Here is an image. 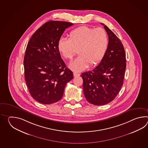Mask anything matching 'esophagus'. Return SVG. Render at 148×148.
Returning a JSON list of instances; mask_svg holds the SVG:
<instances>
[{
	"instance_id": "1",
	"label": "esophagus",
	"mask_w": 148,
	"mask_h": 148,
	"mask_svg": "<svg viewBox=\"0 0 148 148\" xmlns=\"http://www.w3.org/2000/svg\"><path fill=\"white\" fill-rule=\"evenodd\" d=\"M73 75H74V77H79V76L80 75V74H79V73H73Z\"/></svg>"
}]
</instances>
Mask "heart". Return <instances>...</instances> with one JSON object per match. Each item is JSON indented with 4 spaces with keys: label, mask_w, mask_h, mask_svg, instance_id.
Segmentation results:
<instances>
[{
    "label": "heart",
    "mask_w": 148,
    "mask_h": 148,
    "mask_svg": "<svg viewBox=\"0 0 148 148\" xmlns=\"http://www.w3.org/2000/svg\"><path fill=\"white\" fill-rule=\"evenodd\" d=\"M107 47L108 37L104 29L87 26L75 28L70 32L68 39L61 38L58 42V50L66 59L71 60L78 50L79 56L69 64L70 68L75 72L99 63Z\"/></svg>",
    "instance_id": "obj_1"
}]
</instances>
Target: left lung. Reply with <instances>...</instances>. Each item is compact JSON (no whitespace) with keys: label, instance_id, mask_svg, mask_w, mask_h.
Segmentation results:
<instances>
[{"label":"left lung","instance_id":"obj_1","mask_svg":"<svg viewBox=\"0 0 148 148\" xmlns=\"http://www.w3.org/2000/svg\"><path fill=\"white\" fill-rule=\"evenodd\" d=\"M107 50L101 62L91 71L82 73L83 90L86 100L95 105H103L113 101L123 84L126 69L123 44L107 26Z\"/></svg>","mask_w":148,"mask_h":148}]
</instances>
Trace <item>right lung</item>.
I'll return each mask as SVG.
<instances>
[{"label":"right lung","mask_w":148,"mask_h":148,"mask_svg":"<svg viewBox=\"0 0 148 148\" xmlns=\"http://www.w3.org/2000/svg\"><path fill=\"white\" fill-rule=\"evenodd\" d=\"M73 23L49 21L32 36L24 59L25 79L32 97L43 104H53L63 96L66 84L73 78L58 50V42Z\"/></svg>","instance_id":"right-lung-1"}]
</instances>
